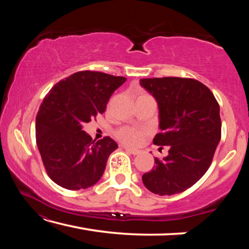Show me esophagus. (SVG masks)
<instances>
[{
    "label": "esophagus",
    "mask_w": 249,
    "mask_h": 249,
    "mask_svg": "<svg viewBox=\"0 0 249 249\" xmlns=\"http://www.w3.org/2000/svg\"><path fill=\"white\" fill-rule=\"evenodd\" d=\"M124 149L127 151V153L132 154V155H138L140 154V151L136 150V149H132V148H128V147H124Z\"/></svg>",
    "instance_id": "esophagus-1"
}]
</instances>
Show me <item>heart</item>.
<instances>
[{"mask_svg": "<svg viewBox=\"0 0 249 249\" xmlns=\"http://www.w3.org/2000/svg\"><path fill=\"white\" fill-rule=\"evenodd\" d=\"M144 96H150L148 94L142 93L138 98H144ZM137 98V99H138ZM147 132L145 129H140L136 127H132V126H123L120 127L115 132V135L121 142H123L126 146H138L142 144V140L146 136Z\"/></svg>", "mask_w": 249, "mask_h": 249, "instance_id": "b5f03b06", "label": "heart"}]
</instances>
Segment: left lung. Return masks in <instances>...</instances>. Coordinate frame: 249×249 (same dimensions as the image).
<instances>
[{"mask_svg": "<svg viewBox=\"0 0 249 249\" xmlns=\"http://www.w3.org/2000/svg\"><path fill=\"white\" fill-rule=\"evenodd\" d=\"M141 84L159 107L161 132L155 136L154 144L169 146V155L155 158L153 169L142 175V182L155 195L183 192L212 163L221 140L220 105L209 88L196 79L146 78Z\"/></svg>", "mask_w": 249, "mask_h": 249, "instance_id": "obj_1", "label": "left lung"}]
</instances>
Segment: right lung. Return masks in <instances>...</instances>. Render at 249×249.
Segmentation results:
<instances>
[{
  "mask_svg": "<svg viewBox=\"0 0 249 249\" xmlns=\"http://www.w3.org/2000/svg\"><path fill=\"white\" fill-rule=\"evenodd\" d=\"M125 81L100 71H79L54 84L45 96L36 116V142L54 183L80 190L101 179L117 144L108 136L92 141L82 127L105 112L112 93Z\"/></svg>",
  "mask_w": 249,
  "mask_h": 249,
  "instance_id": "1",
  "label": "right lung"
}]
</instances>
